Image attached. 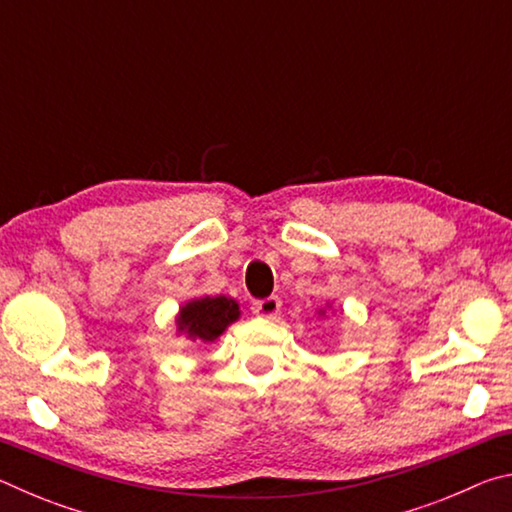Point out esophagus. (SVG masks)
I'll return each instance as SVG.
<instances>
[{"mask_svg": "<svg viewBox=\"0 0 512 512\" xmlns=\"http://www.w3.org/2000/svg\"><path fill=\"white\" fill-rule=\"evenodd\" d=\"M280 298L277 296H268V298H262V300H253V305H250V309H253V314H257V316H266V318H271V316H275L277 311H280Z\"/></svg>", "mask_w": 512, "mask_h": 512, "instance_id": "esophagus-1", "label": "esophagus"}]
</instances>
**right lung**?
Returning <instances> with one entry per match:
<instances>
[{"instance_id": "1", "label": "right lung", "mask_w": 512, "mask_h": 512, "mask_svg": "<svg viewBox=\"0 0 512 512\" xmlns=\"http://www.w3.org/2000/svg\"><path fill=\"white\" fill-rule=\"evenodd\" d=\"M239 318V305L228 298H201L192 300L180 309L178 327L187 332L192 339H201L203 343L214 341L232 320Z\"/></svg>"}]
</instances>
